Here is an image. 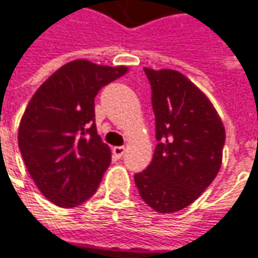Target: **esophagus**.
<instances>
[{
  "label": "esophagus",
  "instance_id": "34e87169",
  "mask_svg": "<svg viewBox=\"0 0 258 258\" xmlns=\"http://www.w3.org/2000/svg\"><path fill=\"white\" fill-rule=\"evenodd\" d=\"M111 152H113V155L116 158H122L123 154H124V147H114V148L111 149Z\"/></svg>",
  "mask_w": 258,
  "mask_h": 258
}]
</instances>
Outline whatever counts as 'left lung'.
<instances>
[{
  "label": "left lung",
  "mask_w": 258,
  "mask_h": 258,
  "mask_svg": "<svg viewBox=\"0 0 258 258\" xmlns=\"http://www.w3.org/2000/svg\"><path fill=\"white\" fill-rule=\"evenodd\" d=\"M152 90L157 147L135 174L141 198L160 213L184 209L219 173L225 127L209 98L183 74L144 68Z\"/></svg>",
  "instance_id": "1"
}]
</instances>
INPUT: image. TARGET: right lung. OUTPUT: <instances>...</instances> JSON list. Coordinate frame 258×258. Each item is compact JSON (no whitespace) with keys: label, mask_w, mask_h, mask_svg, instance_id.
I'll use <instances>...</instances> for the list:
<instances>
[{"label":"right lung","mask_w":258,"mask_h":258,"mask_svg":"<svg viewBox=\"0 0 258 258\" xmlns=\"http://www.w3.org/2000/svg\"><path fill=\"white\" fill-rule=\"evenodd\" d=\"M127 67L85 59L68 62L37 88L19 126V148L27 171L46 199L74 208L96 193L111 161L97 134L94 98Z\"/></svg>","instance_id":"add662e5"}]
</instances>
